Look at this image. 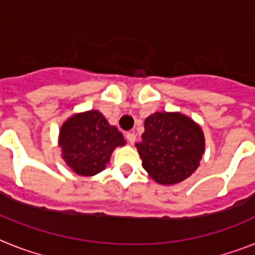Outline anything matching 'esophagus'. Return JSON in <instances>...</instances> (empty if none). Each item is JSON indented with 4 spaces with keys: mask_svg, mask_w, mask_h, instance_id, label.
Masks as SVG:
<instances>
[{
    "mask_svg": "<svg viewBox=\"0 0 255 255\" xmlns=\"http://www.w3.org/2000/svg\"><path fill=\"white\" fill-rule=\"evenodd\" d=\"M126 137H127L128 143L133 144L136 141V135H135V133H133V132H128L127 135H126Z\"/></svg>",
    "mask_w": 255,
    "mask_h": 255,
    "instance_id": "1",
    "label": "esophagus"
}]
</instances>
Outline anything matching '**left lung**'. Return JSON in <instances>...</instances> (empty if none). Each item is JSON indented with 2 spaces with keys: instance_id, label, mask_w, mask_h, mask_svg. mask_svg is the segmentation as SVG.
<instances>
[{
  "instance_id": "obj_1",
  "label": "left lung",
  "mask_w": 255,
  "mask_h": 255,
  "mask_svg": "<svg viewBox=\"0 0 255 255\" xmlns=\"http://www.w3.org/2000/svg\"><path fill=\"white\" fill-rule=\"evenodd\" d=\"M141 139L136 148L143 168L164 185L189 177L204 153L201 128L181 114L155 112L148 116Z\"/></svg>"
}]
</instances>
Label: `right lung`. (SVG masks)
<instances>
[{
	"instance_id": "right-lung-1",
	"label": "right lung",
	"mask_w": 255,
	"mask_h": 255,
	"mask_svg": "<svg viewBox=\"0 0 255 255\" xmlns=\"http://www.w3.org/2000/svg\"><path fill=\"white\" fill-rule=\"evenodd\" d=\"M123 135L110 126L99 111L71 116L61 128L59 145L63 159L75 173L94 176L106 168L116 147L124 145Z\"/></svg>"
}]
</instances>
